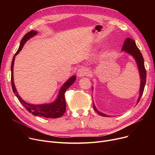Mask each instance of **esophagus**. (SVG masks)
Returning <instances> with one entry per match:
<instances>
[{
  "label": "esophagus",
  "mask_w": 155,
  "mask_h": 155,
  "mask_svg": "<svg viewBox=\"0 0 155 155\" xmlns=\"http://www.w3.org/2000/svg\"><path fill=\"white\" fill-rule=\"evenodd\" d=\"M88 73V70L85 67L80 68L77 70V76L78 77H82L84 76H85Z\"/></svg>",
  "instance_id": "1"
}]
</instances>
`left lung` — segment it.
Here are the masks:
<instances>
[{"instance_id": "obj_1", "label": "left lung", "mask_w": 155, "mask_h": 155, "mask_svg": "<svg viewBox=\"0 0 155 155\" xmlns=\"http://www.w3.org/2000/svg\"><path fill=\"white\" fill-rule=\"evenodd\" d=\"M122 51H125L126 52L131 54L134 59L136 60V61L137 63L138 69L140 71V75L141 77V86H140V97L139 99L137 100V103L140 102V100L141 97L143 94L144 86L146 82V71L144 67V59L141 53L140 52V50L139 48L136 45V43L131 38H127L124 43L123 48H122ZM94 109L95 111H96L99 114L100 116H104V117H107V115L104 114L99 112L97 110L95 106L94 105V104L93 103Z\"/></svg>"}]
</instances>
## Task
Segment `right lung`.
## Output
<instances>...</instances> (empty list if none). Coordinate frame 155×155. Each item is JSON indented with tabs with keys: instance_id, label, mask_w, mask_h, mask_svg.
I'll list each match as a JSON object with an SVG mask.
<instances>
[{
	"instance_id": "1",
	"label": "right lung",
	"mask_w": 155,
	"mask_h": 155,
	"mask_svg": "<svg viewBox=\"0 0 155 155\" xmlns=\"http://www.w3.org/2000/svg\"><path fill=\"white\" fill-rule=\"evenodd\" d=\"M37 34V31L35 30H31L28 32L24 36L20 43V46L19 47L18 50L17 51L13 57L12 63H11V84L12 88L14 94H15V96L18 97L19 102L22 104L23 106L25 107L30 113L32 115L41 116L46 118H58L61 117L64 113L66 111V102H65L64 98V93L66 92L67 89L73 84L76 80V77L73 76L70 78L68 79L67 82L64 83L63 87L61 88L59 92V94L57 97L56 101L51 104H42V105H32L26 102L23 101L21 97L19 95L17 90H16L15 87L14 83V78H13V67H14V63L15 60V56L17 55L20 51L22 50V48L27 40H28L30 38L35 36Z\"/></svg>"
}]
</instances>
